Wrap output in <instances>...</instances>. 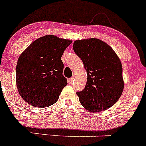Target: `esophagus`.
<instances>
[{"instance_id": "1", "label": "esophagus", "mask_w": 146, "mask_h": 146, "mask_svg": "<svg viewBox=\"0 0 146 146\" xmlns=\"http://www.w3.org/2000/svg\"><path fill=\"white\" fill-rule=\"evenodd\" d=\"M73 81H74V77H72V78L69 79V83H72V82H73Z\"/></svg>"}]
</instances>
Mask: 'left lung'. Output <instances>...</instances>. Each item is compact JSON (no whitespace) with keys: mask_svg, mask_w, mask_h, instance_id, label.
<instances>
[{"mask_svg":"<svg viewBox=\"0 0 146 146\" xmlns=\"http://www.w3.org/2000/svg\"><path fill=\"white\" fill-rule=\"evenodd\" d=\"M73 48L87 71L84 90L77 92L88 111L106 110L116 103L124 89L123 66L112 47L99 38L76 40Z\"/></svg>","mask_w":146,"mask_h":146,"instance_id":"left-lung-1","label":"left lung"}]
</instances>
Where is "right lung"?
<instances>
[{
    "instance_id": "right-lung-1",
    "label": "right lung",
    "mask_w": 146,
    "mask_h": 146,
    "mask_svg": "<svg viewBox=\"0 0 146 146\" xmlns=\"http://www.w3.org/2000/svg\"><path fill=\"white\" fill-rule=\"evenodd\" d=\"M72 42L54 35L33 41L21 54L16 65V82L19 95L31 105L46 108L54 104L67 84L61 60Z\"/></svg>"
}]
</instances>
